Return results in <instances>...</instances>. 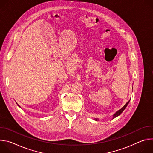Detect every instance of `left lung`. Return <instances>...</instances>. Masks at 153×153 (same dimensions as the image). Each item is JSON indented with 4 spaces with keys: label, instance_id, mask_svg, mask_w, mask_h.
Listing matches in <instances>:
<instances>
[{
    "label": "left lung",
    "instance_id": "left-lung-1",
    "mask_svg": "<svg viewBox=\"0 0 153 153\" xmlns=\"http://www.w3.org/2000/svg\"><path fill=\"white\" fill-rule=\"evenodd\" d=\"M129 102V101H128V102H127V103H126V104H125V105H124V106H123L120 109V110H119V111H117V112H116V113L113 115V119H114V118H115V117H117L118 116H119V115H120V114H121V113L124 111V110H125V109L126 108V107L127 106V105H128ZM95 120H97V119H96Z\"/></svg>",
    "mask_w": 153,
    "mask_h": 153
}]
</instances>
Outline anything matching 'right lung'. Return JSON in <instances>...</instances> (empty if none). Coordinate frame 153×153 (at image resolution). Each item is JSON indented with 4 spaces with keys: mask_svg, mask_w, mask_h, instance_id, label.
I'll return each mask as SVG.
<instances>
[{
    "mask_svg": "<svg viewBox=\"0 0 153 153\" xmlns=\"http://www.w3.org/2000/svg\"><path fill=\"white\" fill-rule=\"evenodd\" d=\"M18 106H19V105H18Z\"/></svg>",
    "mask_w": 153,
    "mask_h": 153,
    "instance_id": "right-lung-1",
    "label": "right lung"
}]
</instances>
